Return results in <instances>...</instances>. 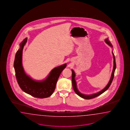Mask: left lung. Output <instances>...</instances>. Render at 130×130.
<instances>
[{"mask_svg":"<svg viewBox=\"0 0 130 130\" xmlns=\"http://www.w3.org/2000/svg\"><path fill=\"white\" fill-rule=\"evenodd\" d=\"M105 42L106 43L109 45V46H111V47H113L111 43H110V40H109L108 38H107L105 40ZM112 53L113 57V59H114V65H113V69L112 72V74H111V77L110 79V81L109 82L108 84L107 85V86L105 87L104 88L103 90H102L98 92L95 93V94H93L92 95H84L82 93H81L79 90H78L77 88V86H76V81L75 80V73L74 71V70H72V85H73V89L74 90L76 94H77L79 96H80V97H81L82 98H84V99H92V98H96L97 96H98L99 95H101L102 94H103V93L106 90H107L108 88L110 87V84H111L112 82L113 81V79L114 78V73H115V71L116 68V61H115V56L114 55V53L113 52H112Z\"/></svg>","mask_w":130,"mask_h":130,"instance_id":"left-lung-1","label":"left lung"}]
</instances>
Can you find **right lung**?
I'll use <instances>...</instances> for the list:
<instances>
[{
    "instance_id": "add662e5",
    "label": "right lung",
    "mask_w": 130,
    "mask_h": 130,
    "mask_svg": "<svg viewBox=\"0 0 130 130\" xmlns=\"http://www.w3.org/2000/svg\"><path fill=\"white\" fill-rule=\"evenodd\" d=\"M25 38L20 44V48L16 52L14 61L16 77L21 89L24 92L35 98H48L55 91L57 82L61 73L66 67V64L54 68L49 75L42 81H35L27 75L22 66V51L27 42Z\"/></svg>"
}]
</instances>
